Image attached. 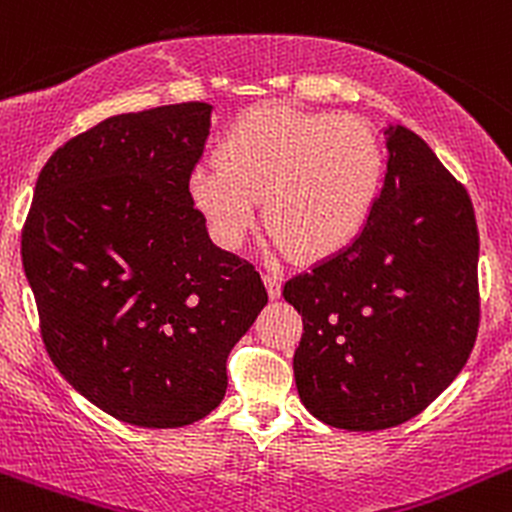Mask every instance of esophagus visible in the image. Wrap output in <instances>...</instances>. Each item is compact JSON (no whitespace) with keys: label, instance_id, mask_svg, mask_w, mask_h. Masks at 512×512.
Masks as SVG:
<instances>
[{"label":"esophagus","instance_id":"obj_1","mask_svg":"<svg viewBox=\"0 0 512 512\" xmlns=\"http://www.w3.org/2000/svg\"><path fill=\"white\" fill-rule=\"evenodd\" d=\"M262 279H265V284H267L269 299H279V294H282V282H279L277 274L265 272V274H262Z\"/></svg>","mask_w":512,"mask_h":512}]
</instances>
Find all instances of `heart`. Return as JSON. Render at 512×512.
Masks as SVG:
<instances>
[{
    "mask_svg": "<svg viewBox=\"0 0 512 512\" xmlns=\"http://www.w3.org/2000/svg\"><path fill=\"white\" fill-rule=\"evenodd\" d=\"M221 162L189 172V199L213 243L238 250L255 228L260 199L274 245L323 260L362 233L379 199L384 157L355 116L260 104L233 121Z\"/></svg>",
    "mask_w": 512,
    "mask_h": 512,
    "instance_id": "heart-1",
    "label": "heart"
}]
</instances>
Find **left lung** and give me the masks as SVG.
<instances>
[{
  "mask_svg": "<svg viewBox=\"0 0 512 512\" xmlns=\"http://www.w3.org/2000/svg\"><path fill=\"white\" fill-rule=\"evenodd\" d=\"M386 148L362 233L282 291L303 320V406L355 432L425 411L462 372L481 318L479 228L464 184L408 128H386Z\"/></svg>",
  "mask_w": 512,
  "mask_h": 512,
  "instance_id": "1",
  "label": "left lung"
}]
</instances>
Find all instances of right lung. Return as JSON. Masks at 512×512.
<instances>
[{"instance_id":"obj_1","label":"right lung","mask_w":512,"mask_h":512,"mask_svg":"<svg viewBox=\"0 0 512 512\" xmlns=\"http://www.w3.org/2000/svg\"><path fill=\"white\" fill-rule=\"evenodd\" d=\"M209 126L204 101L97 123L50 155L21 230L48 357L140 428L209 415L228 352L267 303L260 272L211 243L189 199Z\"/></svg>"}]
</instances>
